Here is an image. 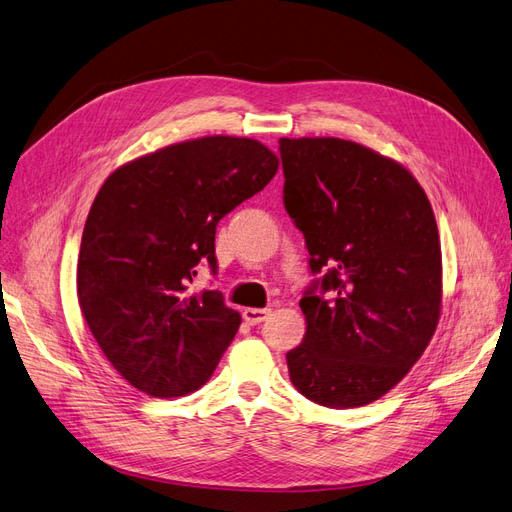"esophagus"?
I'll list each match as a JSON object with an SVG mask.
<instances>
[{
	"label": "esophagus",
	"instance_id": "34e87169",
	"mask_svg": "<svg viewBox=\"0 0 512 512\" xmlns=\"http://www.w3.org/2000/svg\"><path fill=\"white\" fill-rule=\"evenodd\" d=\"M269 309H258V307H247L243 309V320L247 324H260L269 318Z\"/></svg>",
	"mask_w": 512,
	"mask_h": 512
}]
</instances>
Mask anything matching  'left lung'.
I'll list each match as a JSON object with an SVG mask.
<instances>
[{"instance_id":"1","label":"left lung","mask_w":512,"mask_h":512,"mask_svg":"<svg viewBox=\"0 0 512 512\" xmlns=\"http://www.w3.org/2000/svg\"><path fill=\"white\" fill-rule=\"evenodd\" d=\"M284 207L318 275L307 331L286 354L301 395L359 408L389 393L438 327L442 252L429 198L408 170L342 138H280Z\"/></svg>"}]
</instances>
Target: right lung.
Returning a JSON list of instances; mask_svg holds the SVG:
<instances>
[{
    "label": "right lung",
    "instance_id": "obj_1",
    "mask_svg": "<svg viewBox=\"0 0 512 512\" xmlns=\"http://www.w3.org/2000/svg\"><path fill=\"white\" fill-rule=\"evenodd\" d=\"M254 138L205 136L123 164L89 209L76 290L91 335L134 389L179 397L203 386L241 316L222 292H194L215 275V226L277 173Z\"/></svg>",
    "mask_w": 512,
    "mask_h": 512
}]
</instances>
